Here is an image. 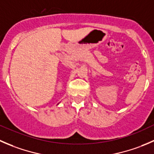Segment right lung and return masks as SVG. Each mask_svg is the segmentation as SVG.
Returning <instances> with one entry per match:
<instances>
[{
  "instance_id": "right-lung-1",
  "label": "right lung",
  "mask_w": 154,
  "mask_h": 154,
  "mask_svg": "<svg viewBox=\"0 0 154 154\" xmlns=\"http://www.w3.org/2000/svg\"><path fill=\"white\" fill-rule=\"evenodd\" d=\"M57 105H58V104H57Z\"/></svg>"
}]
</instances>
